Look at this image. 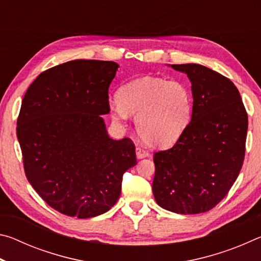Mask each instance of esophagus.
Masks as SVG:
<instances>
[{
    "mask_svg": "<svg viewBox=\"0 0 261 261\" xmlns=\"http://www.w3.org/2000/svg\"><path fill=\"white\" fill-rule=\"evenodd\" d=\"M136 155H137V159H144V158H147L149 154H148L146 149H144L141 147H137L136 148Z\"/></svg>",
    "mask_w": 261,
    "mask_h": 261,
    "instance_id": "1",
    "label": "esophagus"
}]
</instances>
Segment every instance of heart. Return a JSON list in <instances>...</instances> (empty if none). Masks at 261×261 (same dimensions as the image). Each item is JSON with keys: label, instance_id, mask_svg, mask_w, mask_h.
I'll list each match as a JSON object with an SVG mask.
<instances>
[{"label": "heart", "instance_id": "obj_1", "mask_svg": "<svg viewBox=\"0 0 261 261\" xmlns=\"http://www.w3.org/2000/svg\"><path fill=\"white\" fill-rule=\"evenodd\" d=\"M118 103L110 107L112 118L124 124L136 117L140 139L154 147H168L178 140L191 117L192 98L179 81L143 77L127 83L117 93Z\"/></svg>", "mask_w": 261, "mask_h": 261}]
</instances>
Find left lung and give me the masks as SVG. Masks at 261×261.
<instances>
[{
    "label": "left lung",
    "instance_id": "obj_1",
    "mask_svg": "<svg viewBox=\"0 0 261 261\" xmlns=\"http://www.w3.org/2000/svg\"><path fill=\"white\" fill-rule=\"evenodd\" d=\"M188 74L191 122L173 147L154 153L153 194L177 214L205 213L227 196L245 155L247 114L227 77L200 64H173Z\"/></svg>",
    "mask_w": 261,
    "mask_h": 261
}]
</instances>
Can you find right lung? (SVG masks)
<instances>
[{
  "label": "right lung",
  "instance_id": "1",
  "mask_svg": "<svg viewBox=\"0 0 261 261\" xmlns=\"http://www.w3.org/2000/svg\"><path fill=\"white\" fill-rule=\"evenodd\" d=\"M118 64L74 60L43 71L28 88L17 138L30 184L51 208L78 219L116 204L123 174L136 166L130 138L114 140L101 115Z\"/></svg>",
  "mask_w": 261,
  "mask_h": 261
}]
</instances>
